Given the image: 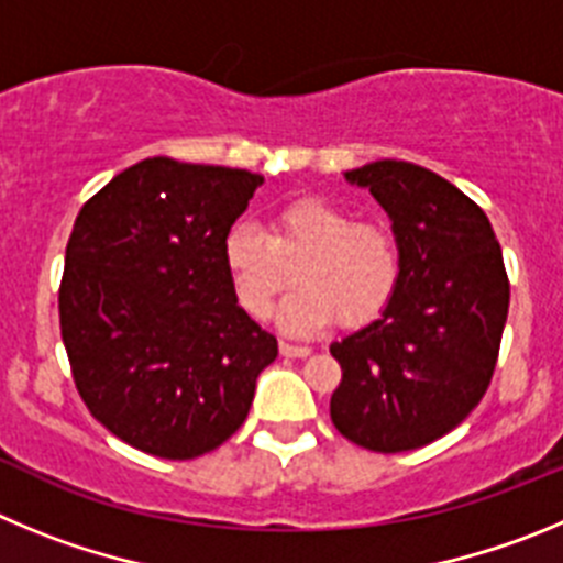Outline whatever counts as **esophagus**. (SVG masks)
I'll list each match as a JSON object with an SVG mask.
<instances>
[{
  "label": "esophagus",
  "mask_w": 563,
  "mask_h": 563,
  "mask_svg": "<svg viewBox=\"0 0 563 563\" xmlns=\"http://www.w3.org/2000/svg\"><path fill=\"white\" fill-rule=\"evenodd\" d=\"M280 353L288 358H306V356H311V347H306V344L280 342Z\"/></svg>",
  "instance_id": "obj_1"
}]
</instances>
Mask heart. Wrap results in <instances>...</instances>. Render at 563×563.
Listing matches in <instances>:
<instances>
[{
  "mask_svg": "<svg viewBox=\"0 0 563 563\" xmlns=\"http://www.w3.org/2000/svg\"><path fill=\"white\" fill-rule=\"evenodd\" d=\"M238 306L252 319H269L297 266L300 288L280 311L288 333H317L333 319L362 325L398 283V244L378 221H353L344 207L319 196L297 199L272 221L269 235L255 224H235L221 244Z\"/></svg>",
  "mask_w": 563,
  "mask_h": 563,
  "instance_id": "b5f03b06",
  "label": "heart"
}]
</instances>
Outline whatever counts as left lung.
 <instances>
[{
	"instance_id": "8db88e82",
	"label": "left lung",
	"mask_w": 563,
	"mask_h": 563,
	"mask_svg": "<svg viewBox=\"0 0 563 563\" xmlns=\"http://www.w3.org/2000/svg\"><path fill=\"white\" fill-rule=\"evenodd\" d=\"M393 221L398 283L382 317L331 344L339 434L369 452H412L460 427L494 376L510 283L490 221L432 170L378 159L347 170Z\"/></svg>"
}]
</instances>
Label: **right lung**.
I'll return each mask as SVG.
<instances>
[{
	"label": "right lung",
	"instance_id": "add662e5",
	"mask_svg": "<svg viewBox=\"0 0 563 563\" xmlns=\"http://www.w3.org/2000/svg\"><path fill=\"white\" fill-rule=\"evenodd\" d=\"M261 174L154 156L80 207L58 291L89 412L129 445L194 460L241 429L277 339L238 306L221 244Z\"/></svg>",
	"mask_w": 563,
	"mask_h": 563
}]
</instances>
